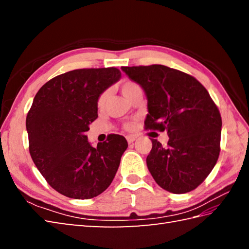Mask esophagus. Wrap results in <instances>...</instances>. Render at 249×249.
<instances>
[{"mask_svg":"<svg viewBox=\"0 0 249 249\" xmlns=\"http://www.w3.org/2000/svg\"><path fill=\"white\" fill-rule=\"evenodd\" d=\"M126 139H127L128 143H133V142L137 139V136H135V135H129V136L126 137Z\"/></svg>","mask_w":249,"mask_h":249,"instance_id":"esophagus-1","label":"esophagus"}]
</instances>
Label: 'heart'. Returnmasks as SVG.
Segmentation results:
<instances>
[{"instance_id": "obj_1", "label": "heart", "mask_w": 249, "mask_h": 249, "mask_svg": "<svg viewBox=\"0 0 249 249\" xmlns=\"http://www.w3.org/2000/svg\"><path fill=\"white\" fill-rule=\"evenodd\" d=\"M121 89H122V93H123L124 96L126 98H128L130 95H133L135 92L141 89V88L139 87V84H137L134 81H126L121 86ZM109 96H110V92L108 91V89L100 94V96L98 97V100H97V107L99 109H103L105 107L106 104H107V102H108ZM126 128L127 129L131 128V125L127 124L126 125Z\"/></svg>"}]
</instances>
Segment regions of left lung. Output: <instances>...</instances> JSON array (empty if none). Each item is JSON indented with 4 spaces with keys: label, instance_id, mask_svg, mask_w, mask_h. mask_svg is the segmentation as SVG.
<instances>
[{
    "label": "left lung",
    "instance_id": "obj_1",
    "mask_svg": "<svg viewBox=\"0 0 249 249\" xmlns=\"http://www.w3.org/2000/svg\"><path fill=\"white\" fill-rule=\"evenodd\" d=\"M147 99L146 129L167 130L168 146L152 139L146 165L167 192L185 194L202 183L220 152L221 118L197 79L163 65L122 67Z\"/></svg>",
    "mask_w": 249,
    "mask_h": 249
}]
</instances>
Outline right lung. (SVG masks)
I'll return each mask as SVG.
<instances>
[{
    "label": "right lung",
    "instance_id": "1",
    "mask_svg": "<svg viewBox=\"0 0 249 249\" xmlns=\"http://www.w3.org/2000/svg\"><path fill=\"white\" fill-rule=\"evenodd\" d=\"M115 67L67 71L35 95L26 115L30 154L46 181L72 199H91L109 187L127 149L123 136L110 135L93 147L89 124L97 119L100 94L118 82Z\"/></svg>",
    "mask_w": 249,
    "mask_h": 249
}]
</instances>
